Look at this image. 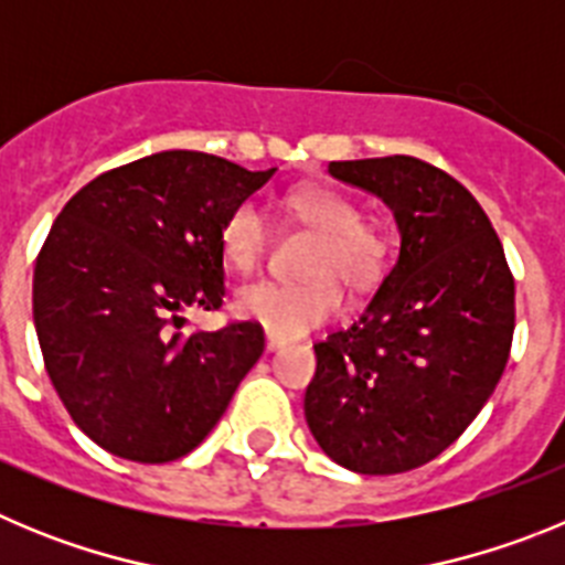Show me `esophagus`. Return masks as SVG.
<instances>
[{
  "label": "esophagus",
  "mask_w": 565,
  "mask_h": 565,
  "mask_svg": "<svg viewBox=\"0 0 565 565\" xmlns=\"http://www.w3.org/2000/svg\"><path fill=\"white\" fill-rule=\"evenodd\" d=\"M279 348H286V342H282V339H277V337H266V351H268V353L279 351Z\"/></svg>",
  "instance_id": "esophagus-1"
}]
</instances>
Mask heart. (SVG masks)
Returning a JSON list of instances; mask_svg holds the SVG:
<instances>
[{"instance_id":"heart-1","label":"heart","mask_w":565,"mask_h":565,"mask_svg":"<svg viewBox=\"0 0 565 565\" xmlns=\"http://www.w3.org/2000/svg\"><path fill=\"white\" fill-rule=\"evenodd\" d=\"M282 212L291 223L317 234L308 257V282H252L234 294V313L257 322L268 337L299 339L337 317L342 291L376 286L387 268L391 243L379 223L364 221L362 206L344 192L328 186H302L286 194ZM266 214L254 203H239L228 212L221 228V254L226 266L248 274L263 263L268 248Z\"/></svg>"}]
</instances>
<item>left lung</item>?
<instances>
[{"instance_id": "left-lung-1", "label": "left lung", "mask_w": 565, "mask_h": 565, "mask_svg": "<svg viewBox=\"0 0 565 565\" xmlns=\"http://www.w3.org/2000/svg\"><path fill=\"white\" fill-rule=\"evenodd\" d=\"M328 172L376 194L402 246L362 317L313 344L306 422L339 467L396 476L441 456L492 396L515 331V279L483 209L441 169L391 154Z\"/></svg>"}]
</instances>
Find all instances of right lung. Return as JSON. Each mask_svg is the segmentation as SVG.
<instances>
[{
	"label": "right lung",
	"instance_id": "right-lung-1",
	"mask_svg": "<svg viewBox=\"0 0 565 565\" xmlns=\"http://www.w3.org/2000/svg\"><path fill=\"white\" fill-rule=\"evenodd\" d=\"M277 169L169 149L98 174L62 209L33 271L44 367L78 430L127 461L192 452L263 356L257 322L172 331L223 302L221 228Z\"/></svg>",
	"mask_w": 565,
	"mask_h": 565
}]
</instances>
